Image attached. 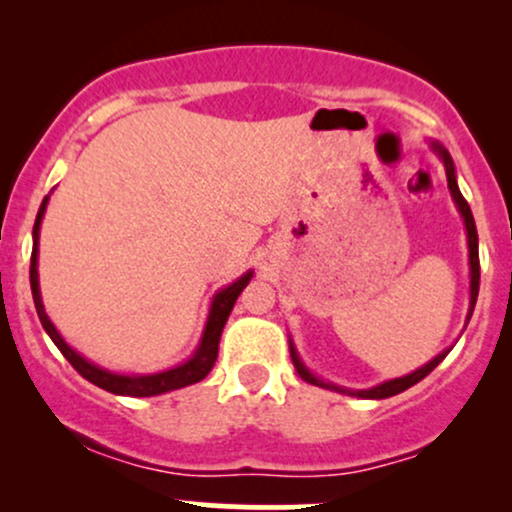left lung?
I'll use <instances>...</instances> for the list:
<instances>
[{
	"mask_svg": "<svg viewBox=\"0 0 512 512\" xmlns=\"http://www.w3.org/2000/svg\"><path fill=\"white\" fill-rule=\"evenodd\" d=\"M433 151L440 156V161H443L445 166V175H448V187H450V195L455 199L457 204V211L462 214L464 219V228H467V245H469V310H467V322L469 317L474 313V305H477V296H479V236H477V226H474V216H472V209H469L467 199L462 197L460 187H457V180H455V163H452V158L448 151H445V146H440L438 142H433ZM450 354L448 351H443V354H438L433 361H428L426 366H421L419 370H414V373L404 375V378H395V380H387V383H380L375 387H370V390H346V387H337L332 383H325V380L315 378L313 373H310L308 368L303 366V361L298 358V351L296 346L291 342V358H293V366H296L298 375L305 380V383L310 385H320V387H327V390H337V392H344V395H356V397H363V399H385V397H392V395H399V392L409 390L411 385H416L419 380H424L428 373H431L433 368L438 366L440 361H443L445 356Z\"/></svg>",
	"mask_w": 512,
	"mask_h": 512,
	"instance_id": "obj_1",
	"label": "left lung"
}]
</instances>
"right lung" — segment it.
<instances>
[{"label": "right lung", "instance_id": "1", "mask_svg": "<svg viewBox=\"0 0 512 512\" xmlns=\"http://www.w3.org/2000/svg\"><path fill=\"white\" fill-rule=\"evenodd\" d=\"M48 199H43L40 204L38 216H35V226H33V255H31V291H33V303L35 310H38L40 322H43L45 332L50 334V339L55 342L57 349L62 351V356L72 363L74 370L79 375H84L88 383L98 385L101 390L113 392V395H127V397H154V395H163V392L170 390H180V387L195 385L199 380H204L209 375V370L214 368L216 356H219V339L223 332V325H226L228 315H231L233 305H236L240 291L250 284L252 272H245L238 281H233L231 286L221 289L214 296L209 308V317L207 325H204V334L202 342H199L197 351L192 354V358H187L185 363L180 366L170 368V370H161V373H151V375H122V373H113V370H105L101 366H93L91 361H86L84 356L76 354V351L62 339V334L55 330V325L50 322L48 313H45L43 298H40V284H38V238H40V223H43V214L45 207H48Z\"/></svg>", "mask_w": 512, "mask_h": 512}]
</instances>
